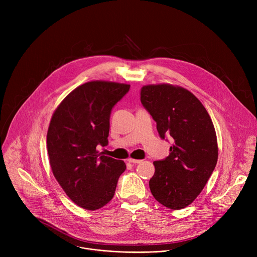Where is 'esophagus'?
Returning a JSON list of instances; mask_svg holds the SVG:
<instances>
[{
    "mask_svg": "<svg viewBox=\"0 0 257 257\" xmlns=\"http://www.w3.org/2000/svg\"><path fill=\"white\" fill-rule=\"evenodd\" d=\"M129 163H131V164H141L142 163V160L141 159H134V158H128L127 159Z\"/></svg>",
    "mask_w": 257,
    "mask_h": 257,
    "instance_id": "obj_1",
    "label": "esophagus"
}]
</instances>
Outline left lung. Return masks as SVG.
I'll list each match as a JSON object with an SVG mask.
<instances>
[{
	"instance_id": "left-lung-1",
	"label": "left lung",
	"mask_w": 257,
	"mask_h": 257,
	"mask_svg": "<svg viewBox=\"0 0 257 257\" xmlns=\"http://www.w3.org/2000/svg\"><path fill=\"white\" fill-rule=\"evenodd\" d=\"M141 102L156 121L159 137L174 140L170 155L153 163L151 193L164 206L182 209L199 196L217 165L218 142L212 120L203 104L181 86L145 85Z\"/></svg>"
}]
</instances>
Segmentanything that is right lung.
Masks as SVG:
<instances>
[{
	"label": "right lung",
	"mask_w": 257,
	"mask_h": 257,
	"mask_svg": "<svg viewBox=\"0 0 257 257\" xmlns=\"http://www.w3.org/2000/svg\"><path fill=\"white\" fill-rule=\"evenodd\" d=\"M130 85L90 81L75 88L54 111L47 134V150L54 177L75 204L96 210L114 195L123 160L99 153L108 144L112 107Z\"/></svg>",
	"instance_id": "1"
}]
</instances>
